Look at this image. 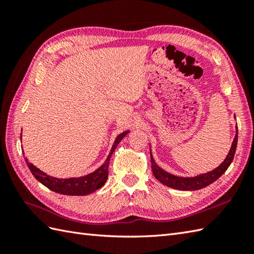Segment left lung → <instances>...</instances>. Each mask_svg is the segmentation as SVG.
Here are the masks:
<instances>
[{"mask_svg":"<svg viewBox=\"0 0 254 254\" xmlns=\"http://www.w3.org/2000/svg\"><path fill=\"white\" fill-rule=\"evenodd\" d=\"M237 142H238V131L236 133L233 145H231V148L229 150L227 157H226V159L224 160V163L220 164L216 169L209 171L207 174H203L193 178H181V177H177V176L168 174V172L163 170L160 167L156 165L155 160L153 159V156L150 154V163H152L153 174L156 179L169 188L178 189V190H182V191L199 190V189H203L205 187L209 186L210 183H213L214 181H216L218 178L222 176L226 170H227V168L231 164V161L234 159L236 148H237Z\"/></svg>","mask_w":254,"mask_h":254,"instance_id":"obj_1","label":"left lung"}]
</instances>
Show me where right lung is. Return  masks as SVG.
I'll return each mask as SVG.
<instances>
[{"label": "right lung", "mask_w": 254, "mask_h": 254, "mask_svg": "<svg viewBox=\"0 0 254 254\" xmlns=\"http://www.w3.org/2000/svg\"><path fill=\"white\" fill-rule=\"evenodd\" d=\"M127 134V132H123L116 138L115 144H113L110 150V154L107 157L104 165L100 166L96 171L91 172V174L85 177L69 178V179H57V178L46 175L45 172L38 169L37 167L28 163L27 158L25 160L29 170L31 171V174L34 175L36 179L41 182L44 186H46L48 189H50V190L60 194H65V195H87V194L98 190L99 188H101L106 183L108 179V167H109L111 156L117 148L118 144L121 142V139Z\"/></svg>", "instance_id": "obj_1"}]
</instances>
